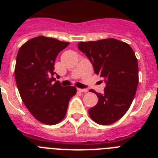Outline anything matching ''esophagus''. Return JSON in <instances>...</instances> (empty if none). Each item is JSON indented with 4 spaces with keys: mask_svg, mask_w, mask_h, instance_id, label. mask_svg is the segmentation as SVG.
<instances>
[{
    "mask_svg": "<svg viewBox=\"0 0 158 158\" xmlns=\"http://www.w3.org/2000/svg\"><path fill=\"white\" fill-rule=\"evenodd\" d=\"M77 90L79 92H81V93H87L88 92V89H77Z\"/></svg>",
    "mask_w": 158,
    "mask_h": 158,
    "instance_id": "1",
    "label": "esophagus"
}]
</instances>
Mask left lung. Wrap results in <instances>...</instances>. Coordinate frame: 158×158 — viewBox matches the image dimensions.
Listing matches in <instances>:
<instances>
[{
  "label": "left lung",
  "instance_id": "obj_1",
  "mask_svg": "<svg viewBox=\"0 0 158 158\" xmlns=\"http://www.w3.org/2000/svg\"><path fill=\"white\" fill-rule=\"evenodd\" d=\"M77 47L106 84L103 94L96 93L98 103L89 110V115L100 125L116 122L128 111L136 93L139 65L135 52L115 39L81 42Z\"/></svg>",
  "mask_w": 158,
  "mask_h": 158
}]
</instances>
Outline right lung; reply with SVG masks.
Returning <instances> with one entry per match:
<instances>
[{
	"instance_id": "1",
	"label": "right lung",
	"mask_w": 158,
	"mask_h": 158,
	"mask_svg": "<svg viewBox=\"0 0 158 158\" xmlns=\"http://www.w3.org/2000/svg\"><path fill=\"white\" fill-rule=\"evenodd\" d=\"M69 44L38 36L25 43L16 56L15 78L22 100L37 120L47 125L63 119L69 100L77 93L74 86L62 87L54 77L55 59Z\"/></svg>"
}]
</instances>
